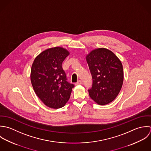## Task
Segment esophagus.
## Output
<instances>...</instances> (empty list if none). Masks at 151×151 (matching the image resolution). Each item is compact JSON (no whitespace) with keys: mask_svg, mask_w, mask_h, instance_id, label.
Wrapping results in <instances>:
<instances>
[{"mask_svg":"<svg viewBox=\"0 0 151 151\" xmlns=\"http://www.w3.org/2000/svg\"><path fill=\"white\" fill-rule=\"evenodd\" d=\"M82 85V81H78L77 83H76V85Z\"/></svg>","mask_w":151,"mask_h":151,"instance_id":"obj_1","label":"esophagus"}]
</instances>
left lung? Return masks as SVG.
<instances>
[{
    "label": "left lung",
    "mask_w": 151,
    "mask_h": 151,
    "mask_svg": "<svg viewBox=\"0 0 151 151\" xmlns=\"http://www.w3.org/2000/svg\"><path fill=\"white\" fill-rule=\"evenodd\" d=\"M93 78L89 96L99 105L112 102L122 86L124 72L120 59L111 51L105 48L94 49L86 55Z\"/></svg>",
    "instance_id": "8db88e82"
}]
</instances>
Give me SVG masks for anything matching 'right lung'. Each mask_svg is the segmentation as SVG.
Segmentation results:
<instances>
[{
	"instance_id": "right-lung-1",
	"label": "right lung",
	"mask_w": 151,
	"mask_h": 151,
	"mask_svg": "<svg viewBox=\"0 0 151 151\" xmlns=\"http://www.w3.org/2000/svg\"><path fill=\"white\" fill-rule=\"evenodd\" d=\"M70 54L65 48L55 47L38 54L31 66V82L37 96L47 107L60 109L70 98L73 84L66 81L62 63Z\"/></svg>"
}]
</instances>
